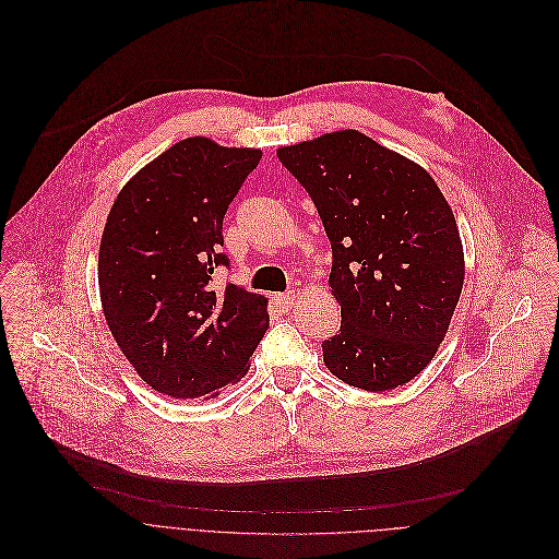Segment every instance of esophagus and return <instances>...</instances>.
Here are the masks:
<instances>
[{"label": "esophagus", "mask_w": 559, "mask_h": 559, "mask_svg": "<svg viewBox=\"0 0 559 559\" xmlns=\"http://www.w3.org/2000/svg\"><path fill=\"white\" fill-rule=\"evenodd\" d=\"M273 301L282 308V310H288L290 306H293V301H295V293H277L275 297H273Z\"/></svg>", "instance_id": "esophagus-1"}]
</instances>
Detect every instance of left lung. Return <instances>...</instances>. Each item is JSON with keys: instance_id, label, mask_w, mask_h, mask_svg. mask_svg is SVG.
Here are the masks:
<instances>
[{"instance_id": "left-lung-1", "label": "left lung", "mask_w": 559, "mask_h": 559, "mask_svg": "<svg viewBox=\"0 0 559 559\" xmlns=\"http://www.w3.org/2000/svg\"><path fill=\"white\" fill-rule=\"evenodd\" d=\"M312 198L332 247L342 328L323 364L348 385L412 381L448 334L465 280L456 217L433 178L357 130L277 150Z\"/></svg>"}]
</instances>
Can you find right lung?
I'll list each match as a JSON object with an SVG mask.
<instances>
[{"instance_id": "right-lung-1", "label": "right lung", "mask_w": 559, "mask_h": 559, "mask_svg": "<svg viewBox=\"0 0 559 559\" xmlns=\"http://www.w3.org/2000/svg\"><path fill=\"white\" fill-rule=\"evenodd\" d=\"M260 150L193 136L145 165L119 193L98 249L100 304L121 353L156 392L215 396L249 370L269 328L266 297L213 288L222 219Z\"/></svg>"}]
</instances>
